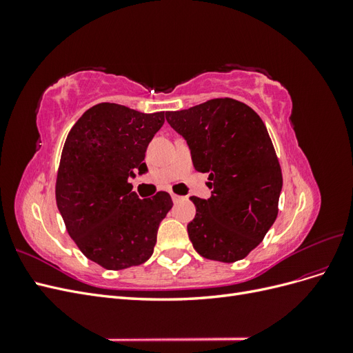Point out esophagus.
Masks as SVG:
<instances>
[{"mask_svg": "<svg viewBox=\"0 0 353 353\" xmlns=\"http://www.w3.org/2000/svg\"><path fill=\"white\" fill-rule=\"evenodd\" d=\"M170 196H172V200H174V203H178V201H181V200L184 199V197H181V196L175 194V193H172V194H170Z\"/></svg>", "mask_w": 353, "mask_h": 353, "instance_id": "1", "label": "esophagus"}]
</instances>
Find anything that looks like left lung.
<instances>
[{
	"label": "left lung",
	"mask_w": 353,
	"mask_h": 353,
	"mask_svg": "<svg viewBox=\"0 0 353 353\" xmlns=\"http://www.w3.org/2000/svg\"><path fill=\"white\" fill-rule=\"evenodd\" d=\"M166 121L183 135L194 168L208 172L212 197H190L196 216L187 230L194 250L218 262L244 259L279 215L281 166L259 114L234 99H213Z\"/></svg>",
	"instance_id": "obj_1"
}]
</instances>
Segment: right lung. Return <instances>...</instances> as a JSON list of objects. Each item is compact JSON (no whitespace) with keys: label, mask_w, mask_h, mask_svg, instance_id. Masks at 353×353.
I'll list each match as a JSON object with an SVG mask.
<instances>
[{"label":"right lung","mask_w":353,"mask_h":353,"mask_svg":"<svg viewBox=\"0 0 353 353\" xmlns=\"http://www.w3.org/2000/svg\"><path fill=\"white\" fill-rule=\"evenodd\" d=\"M165 112L141 113L100 103L72 126L63 145L56 201L69 236L104 270L144 263L153 254L160 222L172 208L166 191L138 199L130 176L143 162Z\"/></svg>","instance_id":"obj_1"}]
</instances>
